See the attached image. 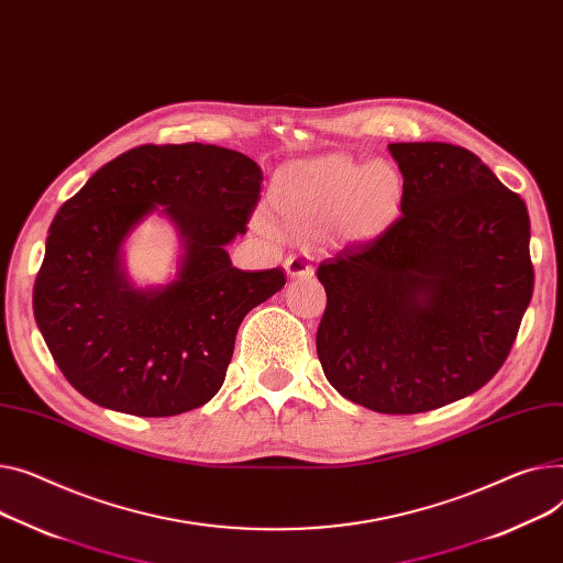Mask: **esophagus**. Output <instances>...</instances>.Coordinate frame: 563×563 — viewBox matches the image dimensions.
<instances>
[{
  "instance_id": "1",
  "label": "esophagus",
  "mask_w": 563,
  "mask_h": 563,
  "mask_svg": "<svg viewBox=\"0 0 563 563\" xmlns=\"http://www.w3.org/2000/svg\"><path fill=\"white\" fill-rule=\"evenodd\" d=\"M285 272L289 278H310L314 274V262L308 253H294L285 260Z\"/></svg>"
}]
</instances>
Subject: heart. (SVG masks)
Here are the masks:
<instances>
[{
    "mask_svg": "<svg viewBox=\"0 0 563 563\" xmlns=\"http://www.w3.org/2000/svg\"><path fill=\"white\" fill-rule=\"evenodd\" d=\"M402 174L389 163L328 154L287 165L272 185V206L294 227L319 231L340 221L353 240L378 235L398 214Z\"/></svg>",
    "mask_w": 563,
    "mask_h": 563,
    "instance_id": "1",
    "label": "heart"
}]
</instances>
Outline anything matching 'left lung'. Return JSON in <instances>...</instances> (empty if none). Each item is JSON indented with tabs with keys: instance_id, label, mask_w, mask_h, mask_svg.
<instances>
[{
	"instance_id": "obj_1",
	"label": "left lung",
	"mask_w": 563,
	"mask_h": 563,
	"mask_svg": "<svg viewBox=\"0 0 563 563\" xmlns=\"http://www.w3.org/2000/svg\"><path fill=\"white\" fill-rule=\"evenodd\" d=\"M405 195L378 238L325 257L317 353L328 383L380 415H419L489 383L526 314L528 206L473 152L394 142Z\"/></svg>"
}]
</instances>
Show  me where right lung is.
<instances>
[{
  "label": "right lung",
  "instance_id": "right-lung-1",
  "mask_svg": "<svg viewBox=\"0 0 563 563\" xmlns=\"http://www.w3.org/2000/svg\"><path fill=\"white\" fill-rule=\"evenodd\" d=\"M260 167L214 144H142L103 165L56 212L33 283V314L67 383L133 417H176L223 385L242 319L285 285L242 272L227 244L246 233ZM156 205L186 240L179 280L133 290L119 269L128 231Z\"/></svg>",
  "mask_w": 563,
  "mask_h": 563
}]
</instances>
